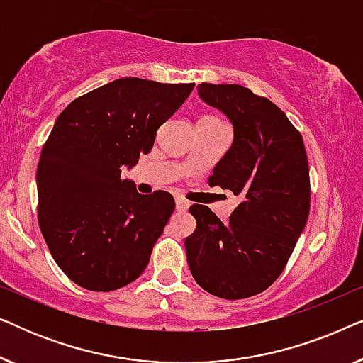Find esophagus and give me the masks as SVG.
I'll return each mask as SVG.
<instances>
[{
  "instance_id": "34e87169",
  "label": "esophagus",
  "mask_w": 363,
  "mask_h": 363,
  "mask_svg": "<svg viewBox=\"0 0 363 363\" xmlns=\"http://www.w3.org/2000/svg\"><path fill=\"white\" fill-rule=\"evenodd\" d=\"M175 203H177V211H180V213H185L188 210V206H190V203H188L186 200H183V198H180V196L177 198Z\"/></svg>"
}]
</instances>
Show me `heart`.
Returning a JSON list of instances; mask_svg holds the SVG:
<instances>
[{"instance_id": "obj_1", "label": "heart", "mask_w": 363, "mask_h": 363, "mask_svg": "<svg viewBox=\"0 0 363 363\" xmlns=\"http://www.w3.org/2000/svg\"><path fill=\"white\" fill-rule=\"evenodd\" d=\"M203 118H208V121H215V122H220V121H216L215 117H203Z\"/></svg>"}]
</instances>
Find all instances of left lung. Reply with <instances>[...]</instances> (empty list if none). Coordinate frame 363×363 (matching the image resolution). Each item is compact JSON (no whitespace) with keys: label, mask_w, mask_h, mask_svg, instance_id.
I'll use <instances>...</instances> for the list:
<instances>
[{"label":"left lung","mask_w":363,"mask_h":363,"mask_svg":"<svg viewBox=\"0 0 363 363\" xmlns=\"http://www.w3.org/2000/svg\"><path fill=\"white\" fill-rule=\"evenodd\" d=\"M198 97L233 125L230 150L208 183L241 203L228 223L205 205L190 206L196 228L185 240L188 267L210 294L245 299L279 277L304 231L309 163L301 133L276 104L238 84L203 82Z\"/></svg>","instance_id":"1"}]
</instances>
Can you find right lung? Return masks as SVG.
<instances>
[{"instance_id": "obj_1", "label": "right lung", "mask_w": 363, "mask_h": 363, "mask_svg": "<svg viewBox=\"0 0 363 363\" xmlns=\"http://www.w3.org/2000/svg\"><path fill=\"white\" fill-rule=\"evenodd\" d=\"M195 84L123 77L77 97L61 112L38 163L39 228L54 261L89 291L108 292L142 274L175 200L140 195L121 180Z\"/></svg>"}]
</instances>
